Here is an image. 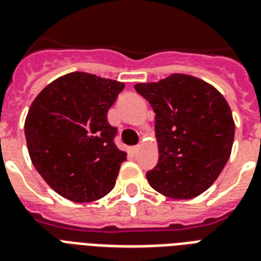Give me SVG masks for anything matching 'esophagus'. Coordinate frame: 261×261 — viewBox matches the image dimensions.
Here are the masks:
<instances>
[{
	"instance_id": "esophagus-1",
	"label": "esophagus",
	"mask_w": 261,
	"mask_h": 261,
	"mask_svg": "<svg viewBox=\"0 0 261 261\" xmlns=\"http://www.w3.org/2000/svg\"><path fill=\"white\" fill-rule=\"evenodd\" d=\"M139 150H140V146H135V147H132V152H133V154H136V152H138Z\"/></svg>"
}]
</instances>
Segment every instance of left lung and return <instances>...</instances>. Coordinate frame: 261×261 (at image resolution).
Masks as SVG:
<instances>
[{"instance_id":"left-lung-1","label":"left lung","mask_w":261,"mask_h":261,"mask_svg":"<svg viewBox=\"0 0 261 261\" xmlns=\"http://www.w3.org/2000/svg\"><path fill=\"white\" fill-rule=\"evenodd\" d=\"M155 113L158 164L146 173L152 189L173 199L202 194L230 158L235 125L226 99L207 82L172 74L136 84Z\"/></svg>"}]
</instances>
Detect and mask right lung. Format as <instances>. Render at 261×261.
Wrapping results in <instances>:
<instances>
[{
  "instance_id": "add662e5",
  "label": "right lung",
  "mask_w": 261,
  "mask_h": 261,
  "mask_svg": "<svg viewBox=\"0 0 261 261\" xmlns=\"http://www.w3.org/2000/svg\"><path fill=\"white\" fill-rule=\"evenodd\" d=\"M123 82L70 72L45 86L24 122L31 162L62 197L92 202L114 189L126 154L115 146L118 129L107 113Z\"/></svg>"
}]
</instances>
